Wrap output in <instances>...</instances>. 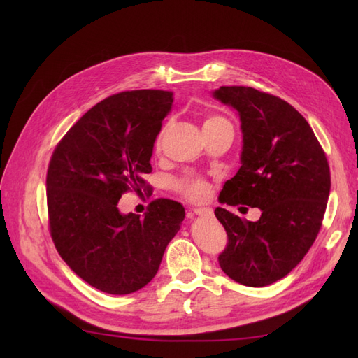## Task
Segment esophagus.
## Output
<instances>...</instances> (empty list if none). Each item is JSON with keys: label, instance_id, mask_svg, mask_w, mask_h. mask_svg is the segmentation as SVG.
<instances>
[{"label": "esophagus", "instance_id": "1", "mask_svg": "<svg viewBox=\"0 0 358 358\" xmlns=\"http://www.w3.org/2000/svg\"><path fill=\"white\" fill-rule=\"evenodd\" d=\"M194 213L199 216H212L213 210L210 208H199V209H194Z\"/></svg>", "mask_w": 358, "mask_h": 358}]
</instances>
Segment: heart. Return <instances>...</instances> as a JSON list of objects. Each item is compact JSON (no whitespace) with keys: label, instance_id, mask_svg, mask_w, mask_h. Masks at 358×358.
<instances>
[{"label":"heart","instance_id":"obj_1","mask_svg":"<svg viewBox=\"0 0 358 358\" xmlns=\"http://www.w3.org/2000/svg\"><path fill=\"white\" fill-rule=\"evenodd\" d=\"M222 125H231L227 119L221 117V116H216V115H210L208 117H204L203 121V131H208V129H212V128H218V127H222ZM167 131V125L162 127V129L158 134V138H157V148L161 146V140H162V136H164V133ZM179 185V189H182V192L185 194L187 197L192 199V200H200L203 197H206V194H208V183H206L204 180L199 179V178H192V176H187L183 178L178 182Z\"/></svg>","mask_w":358,"mask_h":358}]
</instances>
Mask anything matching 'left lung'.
Returning a JSON list of instances; mask_svg holds the SVG:
<instances>
[{"mask_svg":"<svg viewBox=\"0 0 358 358\" xmlns=\"http://www.w3.org/2000/svg\"><path fill=\"white\" fill-rule=\"evenodd\" d=\"M216 100L239 113L241 169L224 183L222 204L262 210L252 222L222 208L215 215L229 243L222 272L246 287H266L287 276L315 242L330 194L326 154L310 125L279 96L249 86H221Z\"/></svg>","mask_w":358,"mask_h":358,"instance_id":"8db88e82","label":"left lung"}]
</instances>
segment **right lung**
Returning <instances> with one entry per match:
<instances>
[{
    "mask_svg": "<svg viewBox=\"0 0 358 358\" xmlns=\"http://www.w3.org/2000/svg\"><path fill=\"white\" fill-rule=\"evenodd\" d=\"M173 92H119L95 104L55 148L46 189L52 241L64 262L91 287L124 296L157 275L185 218L178 201L158 199L143 218L122 215V194L149 189L155 138ZM149 192V191H148Z\"/></svg>",
    "mask_w": 358,
    "mask_h": 358,
    "instance_id": "obj_1",
    "label": "right lung"
}]
</instances>
